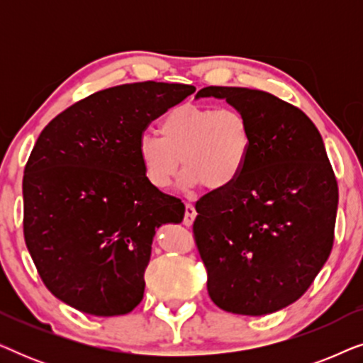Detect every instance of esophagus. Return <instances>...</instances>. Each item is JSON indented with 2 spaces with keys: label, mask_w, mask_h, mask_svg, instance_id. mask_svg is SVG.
Masks as SVG:
<instances>
[{
  "label": "esophagus",
  "mask_w": 363,
  "mask_h": 363,
  "mask_svg": "<svg viewBox=\"0 0 363 363\" xmlns=\"http://www.w3.org/2000/svg\"><path fill=\"white\" fill-rule=\"evenodd\" d=\"M196 216V210L191 203H185V218H183V225L185 226H191L193 221H195Z\"/></svg>",
  "instance_id": "1"
}]
</instances>
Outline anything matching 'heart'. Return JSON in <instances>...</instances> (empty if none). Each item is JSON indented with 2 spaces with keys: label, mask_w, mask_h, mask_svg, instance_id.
<instances>
[{
  "label": "heart",
  "mask_w": 363,
  "mask_h": 363,
  "mask_svg": "<svg viewBox=\"0 0 363 363\" xmlns=\"http://www.w3.org/2000/svg\"><path fill=\"white\" fill-rule=\"evenodd\" d=\"M158 135L145 133L137 148L143 175L157 190L170 188L182 165L185 190L201 185L226 190L240 180L251 157V125L233 107L177 106L158 123Z\"/></svg>",
  "instance_id": "obj_1"
}]
</instances>
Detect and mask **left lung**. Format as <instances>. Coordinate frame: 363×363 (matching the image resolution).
<instances>
[{
	"mask_svg": "<svg viewBox=\"0 0 363 363\" xmlns=\"http://www.w3.org/2000/svg\"><path fill=\"white\" fill-rule=\"evenodd\" d=\"M251 125L250 162L235 185L196 201V247L208 294L226 312L264 315L296 302L334 245L339 188L317 127L269 92L210 86Z\"/></svg>",
	"mask_w": 363,
	"mask_h": 363,
	"instance_id": "1",
	"label": "left lung"
}]
</instances>
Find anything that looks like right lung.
<instances>
[{
  "mask_svg": "<svg viewBox=\"0 0 363 363\" xmlns=\"http://www.w3.org/2000/svg\"><path fill=\"white\" fill-rule=\"evenodd\" d=\"M195 87L135 82L104 89L54 117L23 177L24 241L49 291L91 315H122L145 291L157 228L185 205L143 175L138 140L148 123Z\"/></svg>",
  "mask_w": 363,
  "mask_h": 363,
  "instance_id": "1",
  "label": "right lung"
}]
</instances>
